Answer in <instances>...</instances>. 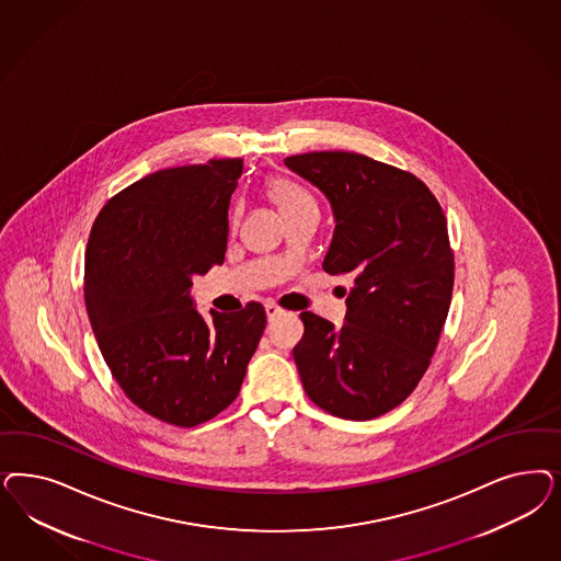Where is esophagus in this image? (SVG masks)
<instances>
[{"label": "esophagus", "instance_id": "1", "mask_svg": "<svg viewBox=\"0 0 561 561\" xmlns=\"http://www.w3.org/2000/svg\"><path fill=\"white\" fill-rule=\"evenodd\" d=\"M280 313H285V309L280 308V306H276L274 301L266 304V316H268V320H274V318L280 316Z\"/></svg>", "mask_w": 561, "mask_h": 561}]
</instances>
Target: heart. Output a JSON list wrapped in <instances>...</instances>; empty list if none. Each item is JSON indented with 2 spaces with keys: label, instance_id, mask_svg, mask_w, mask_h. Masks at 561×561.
I'll use <instances>...</instances> for the list:
<instances>
[{
  "label": "heart",
  "instance_id": "b5f03b06",
  "mask_svg": "<svg viewBox=\"0 0 561 561\" xmlns=\"http://www.w3.org/2000/svg\"><path fill=\"white\" fill-rule=\"evenodd\" d=\"M264 190L268 194V198L274 202V206L280 210V215H287L290 210H295L297 206L306 204V202H313L308 192L297 185L295 181L287 180L283 175H272L264 183Z\"/></svg>",
  "mask_w": 561,
  "mask_h": 561
}]
</instances>
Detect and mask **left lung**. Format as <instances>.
Segmentation results:
<instances>
[{
  "label": "left lung",
  "mask_w": 561,
  "mask_h": 561,
  "mask_svg": "<svg viewBox=\"0 0 561 561\" xmlns=\"http://www.w3.org/2000/svg\"><path fill=\"white\" fill-rule=\"evenodd\" d=\"M285 164L330 199L336 229L324 271L351 278L334 328L304 311L293 357L301 383L330 415L367 421L397 409L427 371L453 301L448 222L432 190L365 154L322 150Z\"/></svg>",
  "instance_id": "8db88e82"
}]
</instances>
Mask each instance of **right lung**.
<instances>
[{
  "mask_svg": "<svg viewBox=\"0 0 561 561\" xmlns=\"http://www.w3.org/2000/svg\"><path fill=\"white\" fill-rule=\"evenodd\" d=\"M241 159L150 173L94 218L84 301L94 339L126 397L148 415L196 427L241 388L266 328L262 304L202 318L192 276L222 264Z\"/></svg>",
  "mask_w": 561,
  "mask_h": 561,
  "instance_id": "right-lung-1",
  "label": "right lung"
}]
</instances>
